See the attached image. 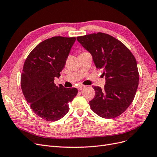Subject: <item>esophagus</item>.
<instances>
[{
	"instance_id": "1",
	"label": "esophagus",
	"mask_w": 157,
	"mask_h": 157,
	"mask_svg": "<svg viewBox=\"0 0 157 157\" xmlns=\"http://www.w3.org/2000/svg\"><path fill=\"white\" fill-rule=\"evenodd\" d=\"M85 88V86H84V85H81V86H78V90H80H80H83L84 88Z\"/></svg>"
}]
</instances>
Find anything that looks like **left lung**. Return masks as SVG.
<instances>
[{"instance_id":"8db88e82","label":"left lung","mask_w":157,"mask_h":157,"mask_svg":"<svg viewBox=\"0 0 157 157\" xmlns=\"http://www.w3.org/2000/svg\"><path fill=\"white\" fill-rule=\"evenodd\" d=\"M77 39L92 54L96 67L103 71L106 80L103 89L92 86L96 94L89 102L90 108L103 118L118 117L130 105L138 86L135 57L122 42L106 33H92Z\"/></svg>"}]
</instances>
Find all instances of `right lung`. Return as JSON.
<instances>
[{
    "label": "right lung",
    "instance_id": "add662e5",
    "mask_svg": "<svg viewBox=\"0 0 157 157\" xmlns=\"http://www.w3.org/2000/svg\"><path fill=\"white\" fill-rule=\"evenodd\" d=\"M75 37L54 36L41 42L26 58L21 75V88L37 116L56 121L69 111V103L77 96L75 88L54 84L65 67Z\"/></svg>",
    "mask_w": 157,
    "mask_h": 157
}]
</instances>
